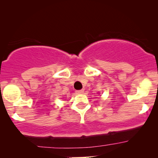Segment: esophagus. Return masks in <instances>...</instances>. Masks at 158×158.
Listing matches in <instances>:
<instances>
[{
	"instance_id": "34e87169",
	"label": "esophagus",
	"mask_w": 158,
	"mask_h": 158,
	"mask_svg": "<svg viewBox=\"0 0 158 158\" xmlns=\"http://www.w3.org/2000/svg\"><path fill=\"white\" fill-rule=\"evenodd\" d=\"M84 93V90L82 89V90H76V94H83Z\"/></svg>"
}]
</instances>
